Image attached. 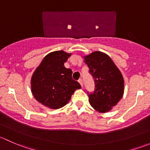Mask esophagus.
I'll list each match as a JSON object with an SVG mask.
<instances>
[{"instance_id":"1","label":"esophagus","mask_w":150,"mask_h":150,"mask_svg":"<svg viewBox=\"0 0 150 150\" xmlns=\"http://www.w3.org/2000/svg\"><path fill=\"white\" fill-rule=\"evenodd\" d=\"M78 82H79V83L81 84V87H83V80L82 79H80L79 81H78Z\"/></svg>"}]
</instances>
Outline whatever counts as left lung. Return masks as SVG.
Instances as JSON below:
<instances>
[{
    "instance_id": "8db88e82",
    "label": "left lung",
    "mask_w": 150,
    "mask_h": 150,
    "mask_svg": "<svg viewBox=\"0 0 150 150\" xmlns=\"http://www.w3.org/2000/svg\"><path fill=\"white\" fill-rule=\"evenodd\" d=\"M83 58L94 78L96 87L94 92L88 94L91 106L99 112H107L123 96L124 80L121 72L105 53L93 51Z\"/></svg>"
}]
</instances>
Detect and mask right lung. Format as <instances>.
I'll use <instances>...</instances> for the list:
<instances>
[{"instance_id":"right-lung-1","label":"right lung","mask_w":150,"mask_h":150,"mask_svg":"<svg viewBox=\"0 0 150 150\" xmlns=\"http://www.w3.org/2000/svg\"><path fill=\"white\" fill-rule=\"evenodd\" d=\"M71 56L64 51L49 53L43 58L32 75L31 91L35 99L50 109H59L71 99L77 89L81 88L72 78V71L64 64Z\"/></svg>"}]
</instances>
